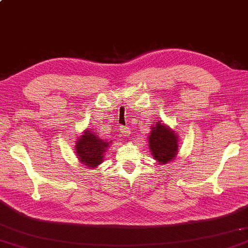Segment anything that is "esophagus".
Listing matches in <instances>:
<instances>
[{
    "instance_id": "esophagus-1",
    "label": "esophagus",
    "mask_w": 248,
    "mask_h": 248,
    "mask_svg": "<svg viewBox=\"0 0 248 248\" xmlns=\"http://www.w3.org/2000/svg\"><path fill=\"white\" fill-rule=\"evenodd\" d=\"M120 130H121V133L124 134V136H129L131 133V131L128 127H121Z\"/></svg>"
}]
</instances>
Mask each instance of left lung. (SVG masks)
Instances as JSON below:
<instances>
[{
  "label": "left lung",
  "mask_w": 248,
  "mask_h": 248,
  "mask_svg": "<svg viewBox=\"0 0 248 248\" xmlns=\"http://www.w3.org/2000/svg\"><path fill=\"white\" fill-rule=\"evenodd\" d=\"M149 147L157 163L167 164L177 155L178 136L175 131L157 121L149 135Z\"/></svg>",
  "instance_id": "obj_1"
}]
</instances>
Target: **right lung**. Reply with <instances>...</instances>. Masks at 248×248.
Returning <instances> with one entry per match:
<instances>
[{
  "label": "right lung",
  "instance_id": "add662e5",
  "mask_svg": "<svg viewBox=\"0 0 248 248\" xmlns=\"http://www.w3.org/2000/svg\"><path fill=\"white\" fill-rule=\"evenodd\" d=\"M108 147V141L100 139L93 131L87 130L77 141L76 149L81 163L88 167H96L102 162Z\"/></svg>",
  "mask_w": 248,
  "mask_h": 248
}]
</instances>
